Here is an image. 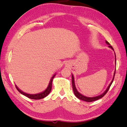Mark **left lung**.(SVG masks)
Returning a JSON list of instances; mask_svg holds the SVG:
<instances>
[{
  "label": "left lung",
  "instance_id": "1",
  "mask_svg": "<svg viewBox=\"0 0 127 127\" xmlns=\"http://www.w3.org/2000/svg\"><path fill=\"white\" fill-rule=\"evenodd\" d=\"M106 43L107 44L109 45V47H110V48H111L114 50L113 47L110 45V44H109V42H107V41H106ZM115 62H116V58H115ZM115 72H114V77H113V80L111 82L110 84L109 85V86H108V87L107 88V89L106 90V91H105L104 93L102 94L101 95H99L98 96H96V97H86V96L82 95H81V94H79V92L77 91V90L76 88V86H75V85H74V77L73 76H72V87H73V92H74V94L75 95V96H76L77 98H78L79 99L82 100L83 101H86V102H92V101H96V100H97L98 99H100V98H102V97H104V96L106 95V94L107 92V91H109V89H110V87L111 86V84H112L113 82L114 81V76H115Z\"/></svg>",
  "mask_w": 127,
  "mask_h": 127
}]
</instances>
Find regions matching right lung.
Returning a JSON list of instances; mask_svg holds the SVG:
<instances>
[{
	"label": "right lung",
	"mask_w": 127,
	"mask_h": 127,
	"mask_svg": "<svg viewBox=\"0 0 127 127\" xmlns=\"http://www.w3.org/2000/svg\"><path fill=\"white\" fill-rule=\"evenodd\" d=\"M55 76V74L54 75V76L52 77L51 80L50 81V83H49V85L48 86V87H47V89L45 90L44 92H41V93L40 94H35V95H31V94H28L26 93H25V92H22V91L18 89V87H17V86H16V87L17 90L20 92L21 94L23 95L26 96V97H29V98H31V99H33V100H39V99H41V98H43L44 97H45L46 96H47L50 93L51 90V87H52V82H53V79L54 78V77Z\"/></svg>",
	"instance_id": "obj_1"
}]
</instances>
